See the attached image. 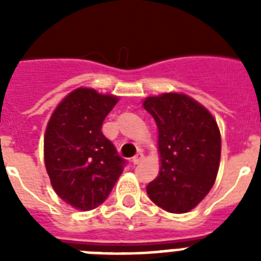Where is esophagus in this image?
Instances as JSON below:
<instances>
[{"instance_id":"34e87169","label":"esophagus","mask_w":261,"mask_h":261,"mask_svg":"<svg viewBox=\"0 0 261 261\" xmlns=\"http://www.w3.org/2000/svg\"><path fill=\"white\" fill-rule=\"evenodd\" d=\"M142 160H143V154H142V153H137V154H135L134 157H133V164H134V165H137V164L141 163Z\"/></svg>"}]
</instances>
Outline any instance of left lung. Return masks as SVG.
I'll list each match as a JSON object with an SVG mask.
<instances>
[{"instance_id":"1","label":"left lung","mask_w":261,"mask_h":261,"mask_svg":"<svg viewBox=\"0 0 261 261\" xmlns=\"http://www.w3.org/2000/svg\"><path fill=\"white\" fill-rule=\"evenodd\" d=\"M145 110L159 127L161 169L147 184L149 198L168 213L192 210L215 182L221 135L214 118L186 94L147 97Z\"/></svg>"}]
</instances>
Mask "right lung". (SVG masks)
Returning a JSON list of instances; mask_svg holds the SVG:
<instances>
[{"label": "right lung", "mask_w": 261, "mask_h": 261, "mask_svg": "<svg viewBox=\"0 0 261 261\" xmlns=\"http://www.w3.org/2000/svg\"><path fill=\"white\" fill-rule=\"evenodd\" d=\"M118 97L80 88L51 116L44 163L55 192L79 210H93L111 194L127 164L101 131Z\"/></svg>", "instance_id": "right-lung-1"}]
</instances>
